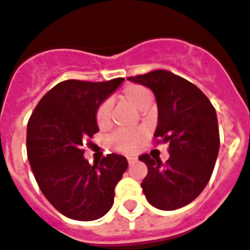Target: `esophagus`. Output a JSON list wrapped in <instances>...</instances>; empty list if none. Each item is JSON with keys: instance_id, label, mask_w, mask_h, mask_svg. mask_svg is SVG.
Listing matches in <instances>:
<instances>
[{"instance_id": "34e87169", "label": "esophagus", "mask_w": 250, "mask_h": 250, "mask_svg": "<svg viewBox=\"0 0 250 250\" xmlns=\"http://www.w3.org/2000/svg\"><path fill=\"white\" fill-rule=\"evenodd\" d=\"M127 162H128V164H130V166H132V164L136 162V158H127Z\"/></svg>"}]
</instances>
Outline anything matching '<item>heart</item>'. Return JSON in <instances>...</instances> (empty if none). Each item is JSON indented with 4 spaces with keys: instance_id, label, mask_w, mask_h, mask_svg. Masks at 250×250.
Listing matches in <instances>:
<instances>
[{
    "instance_id": "1",
    "label": "heart",
    "mask_w": 250,
    "mask_h": 250,
    "mask_svg": "<svg viewBox=\"0 0 250 250\" xmlns=\"http://www.w3.org/2000/svg\"><path fill=\"white\" fill-rule=\"evenodd\" d=\"M122 99L128 102L139 110H144L152 102V94L148 88L142 84H127L120 94ZM95 120L99 128H107L110 125V106L107 103H102L95 112ZM143 138V134L138 130H118L111 135L110 144L112 148L125 153L134 152L138 144Z\"/></svg>"
}]
</instances>
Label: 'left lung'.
<instances>
[{
  "label": "left lung",
  "mask_w": 250,
  "mask_h": 250,
  "mask_svg": "<svg viewBox=\"0 0 250 250\" xmlns=\"http://www.w3.org/2000/svg\"><path fill=\"white\" fill-rule=\"evenodd\" d=\"M151 88L158 102L155 142L168 143L169 159L163 163L148 153L139 160L148 168L142 188L155 208L175 210L200 195L213 172L220 146L216 110L193 83L168 70L130 77Z\"/></svg>",
  "instance_id": "1"
}]
</instances>
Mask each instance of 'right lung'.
Here are the masks:
<instances>
[{"label":"right lung","instance_id":"right-lung-1","mask_svg":"<svg viewBox=\"0 0 250 250\" xmlns=\"http://www.w3.org/2000/svg\"><path fill=\"white\" fill-rule=\"evenodd\" d=\"M123 81H63L46 92L29 119L26 149L34 177L50 204L68 219L92 221L104 216L128 167L118 153L91 166L82 148L99 131L97 108Z\"/></svg>","mask_w":250,"mask_h":250}]
</instances>
